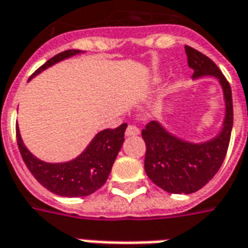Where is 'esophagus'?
<instances>
[{
  "mask_svg": "<svg viewBox=\"0 0 248 248\" xmlns=\"http://www.w3.org/2000/svg\"><path fill=\"white\" fill-rule=\"evenodd\" d=\"M139 133H140V129L136 125H128L125 129V136H138Z\"/></svg>",
  "mask_w": 248,
  "mask_h": 248,
  "instance_id": "obj_1",
  "label": "esophagus"
}]
</instances>
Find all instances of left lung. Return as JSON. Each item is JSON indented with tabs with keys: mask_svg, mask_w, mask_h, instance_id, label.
<instances>
[{
	"mask_svg": "<svg viewBox=\"0 0 248 248\" xmlns=\"http://www.w3.org/2000/svg\"><path fill=\"white\" fill-rule=\"evenodd\" d=\"M194 77L215 76L226 100L222 132L204 144H191L172 136L159 123L151 121L141 131L145 143L144 170L154 183L171 194H192L215 176L227 154L233 123L232 94L227 78L217 64L199 50L184 46Z\"/></svg>",
	"mask_w": 248,
	"mask_h": 248,
	"instance_id": "left-lung-1",
	"label": "left lung"
}]
</instances>
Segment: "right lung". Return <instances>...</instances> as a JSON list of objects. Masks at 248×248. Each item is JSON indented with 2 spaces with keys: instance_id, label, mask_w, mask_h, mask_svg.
<instances>
[{
  "instance_id": "1",
  "label": "right lung",
  "mask_w": 248,
  "mask_h": 248,
  "mask_svg": "<svg viewBox=\"0 0 248 248\" xmlns=\"http://www.w3.org/2000/svg\"><path fill=\"white\" fill-rule=\"evenodd\" d=\"M80 52L81 50L69 49L56 54L43 66H40L31 78L61 60L68 59ZM125 128L127 124L124 123L120 127L101 131L94 136L88 148L78 157L59 164L45 163L31 155L21 140L18 127H16V136L22 160L38 183L60 196L78 198L93 194L104 186L124 141Z\"/></svg>"
}]
</instances>
